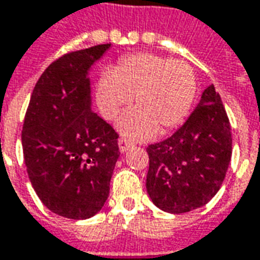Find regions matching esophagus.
Returning a JSON list of instances; mask_svg holds the SVG:
<instances>
[{
  "label": "esophagus",
  "mask_w": 260,
  "mask_h": 260,
  "mask_svg": "<svg viewBox=\"0 0 260 260\" xmlns=\"http://www.w3.org/2000/svg\"><path fill=\"white\" fill-rule=\"evenodd\" d=\"M132 146H133V143L130 142V140H127V139H124V137H121V139L118 140V149H120L121 153H124V151H126L127 149H130Z\"/></svg>",
  "instance_id": "obj_1"
}]
</instances>
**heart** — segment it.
<instances>
[{
  "mask_svg": "<svg viewBox=\"0 0 260 260\" xmlns=\"http://www.w3.org/2000/svg\"><path fill=\"white\" fill-rule=\"evenodd\" d=\"M196 95L191 67L165 55L137 53L104 70L95 87L102 116L113 120L134 97L136 109L127 111L118 127L133 139H146L157 130L167 133L186 118Z\"/></svg>",
  "mask_w": 260,
  "mask_h": 260,
  "instance_id": "obj_1",
  "label": "heart"
}]
</instances>
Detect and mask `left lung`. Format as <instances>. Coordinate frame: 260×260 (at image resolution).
Masks as SVG:
<instances>
[{
	"label": "left lung",
	"instance_id": "1",
	"mask_svg": "<svg viewBox=\"0 0 260 260\" xmlns=\"http://www.w3.org/2000/svg\"><path fill=\"white\" fill-rule=\"evenodd\" d=\"M146 187L151 202L169 213L205 206L219 191L232 157L231 123L215 85L173 136L147 147Z\"/></svg>",
	"mask_w": 260,
	"mask_h": 260
}]
</instances>
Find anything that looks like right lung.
<instances>
[{
	"instance_id": "add662e5",
	"label": "right lung",
	"mask_w": 260,
	"mask_h": 260,
	"mask_svg": "<svg viewBox=\"0 0 260 260\" xmlns=\"http://www.w3.org/2000/svg\"><path fill=\"white\" fill-rule=\"evenodd\" d=\"M110 48L64 54L38 78L21 133L29 182L53 213L74 220L99 213L109 198L117 132L91 110L88 70Z\"/></svg>"
}]
</instances>
